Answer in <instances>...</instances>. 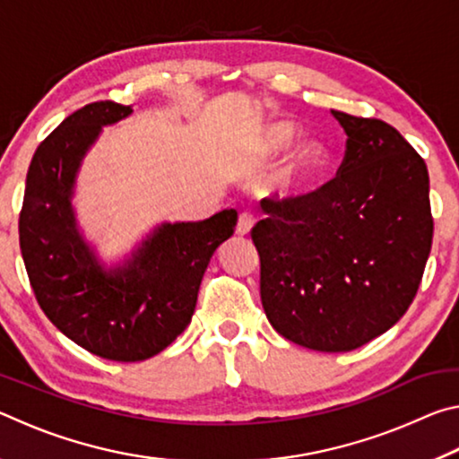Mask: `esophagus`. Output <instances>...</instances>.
<instances>
[{"label": "esophagus", "mask_w": 459, "mask_h": 459, "mask_svg": "<svg viewBox=\"0 0 459 459\" xmlns=\"http://www.w3.org/2000/svg\"><path fill=\"white\" fill-rule=\"evenodd\" d=\"M253 224H255L253 216L248 214V212H243V214L238 216V222H237V235H238V237H247L248 232H251Z\"/></svg>", "instance_id": "34e87169"}]
</instances>
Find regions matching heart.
I'll return each instance as SVG.
<instances>
[{
  "label": "heart",
  "instance_id": "obj_1",
  "mask_svg": "<svg viewBox=\"0 0 459 459\" xmlns=\"http://www.w3.org/2000/svg\"><path fill=\"white\" fill-rule=\"evenodd\" d=\"M295 137H298V127L293 123H269L261 129L257 142H255V153L259 155L261 161H269L283 153L295 142ZM325 161H328V152L324 150V145L317 142H301L293 147L283 166L277 169L271 180V190L281 196H298L322 174Z\"/></svg>",
  "mask_w": 459,
  "mask_h": 459
}]
</instances>
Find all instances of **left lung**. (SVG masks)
<instances>
[{
	"label": "left lung",
	"instance_id": "left-lung-1",
	"mask_svg": "<svg viewBox=\"0 0 459 459\" xmlns=\"http://www.w3.org/2000/svg\"><path fill=\"white\" fill-rule=\"evenodd\" d=\"M346 131L338 176L306 196L265 198L251 237L261 301L283 338L351 352L413 304L431 251L429 174L397 129L332 111Z\"/></svg>",
	"mask_w": 459,
	"mask_h": 459
}]
</instances>
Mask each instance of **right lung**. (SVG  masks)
Listing matches in <instances>:
<instances>
[{
    "mask_svg": "<svg viewBox=\"0 0 459 459\" xmlns=\"http://www.w3.org/2000/svg\"><path fill=\"white\" fill-rule=\"evenodd\" d=\"M113 100L84 105L38 145L20 212V248L48 320L100 359H152L180 336L200 281L237 211L198 222H164L123 265L107 269L76 227L73 192L81 161L100 129L131 115Z\"/></svg>",
    "mask_w": 459,
    "mask_h": 459,
    "instance_id": "right-lung-1",
    "label": "right lung"
}]
</instances>
